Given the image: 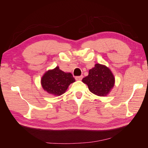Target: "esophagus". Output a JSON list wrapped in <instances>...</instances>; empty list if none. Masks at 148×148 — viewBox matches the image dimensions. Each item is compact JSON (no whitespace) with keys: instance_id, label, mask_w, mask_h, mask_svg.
<instances>
[{"instance_id":"34e87169","label":"esophagus","mask_w":148,"mask_h":148,"mask_svg":"<svg viewBox=\"0 0 148 148\" xmlns=\"http://www.w3.org/2000/svg\"><path fill=\"white\" fill-rule=\"evenodd\" d=\"M83 78V76H79V77H76L75 79L76 80H78V81H80V80H82Z\"/></svg>"}]
</instances>
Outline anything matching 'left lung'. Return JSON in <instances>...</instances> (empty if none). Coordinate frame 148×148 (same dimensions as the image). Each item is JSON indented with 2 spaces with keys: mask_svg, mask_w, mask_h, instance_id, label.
<instances>
[{
  "mask_svg": "<svg viewBox=\"0 0 148 148\" xmlns=\"http://www.w3.org/2000/svg\"><path fill=\"white\" fill-rule=\"evenodd\" d=\"M82 82L87 84L89 90L94 95L104 97L109 95L115 84V77L110 69L100 64L89 70L87 77Z\"/></svg>",
  "mask_w": 148,
  "mask_h": 148,
  "instance_id": "8db88e82",
  "label": "left lung"
}]
</instances>
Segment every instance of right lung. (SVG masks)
I'll list each match as a JSON object with an SVG mask.
<instances>
[{
    "label": "right lung",
    "instance_id": "1",
    "mask_svg": "<svg viewBox=\"0 0 148 148\" xmlns=\"http://www.w3.org/2000/svg\"><path fill=\"white\" fill-rule=\"evenodd\" d=\"M75 82L71 73H65L59 66L46 71L41 79L42 88L48 94L59 96L66 92L69 85Z\"/></svg>",
    "mask_w": 148,
    "mask_h": 148
}]
</instances>
